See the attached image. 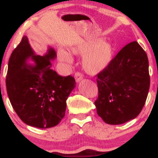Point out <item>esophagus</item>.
<instances>
[{
  "instance_id": "1",
  "label": "esophagus",
  "mask_w": 158,
  "mask_h": 158,
  "mask_svg": "<svg viewBox=\"0 0 158 158\" xmlns=\"http://www.w3.org/2000/svg\"><path fill=\"white\" fill-rule=\"evenodd\" d=\"M74 77H75V79L77 81H81V79H83V75L80 73V72H77V73H75V75H74Z\"/></svg>"
}]
</instances>
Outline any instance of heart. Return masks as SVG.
<instances>
[{"instance_id":"heart-1","label":"heart","mask_w":158,"mask_h":158,"mask_svg":"<svg viewBox=\"0 0 158 158\" xmlns=\"http://www.w3.org/2000/svg\"><path fill=\"white\" fill-rule=\"evenodd\" d=\"M94 43L81 42L71 49L74 55L84 56L82 59L83 68L90 74H97L104 70L109 65L114 55L113 46L108 42H102V40ZM59 59L70 63L72 56L68 52L60 50L58 52Z\"/></svg>"}]
</instances>
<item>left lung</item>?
Wrapping results in <instances>:
<instances>
[{"instance_id":"8db88e82","label":"left lung","mask_w":158,"mask_h":158,"mask_svg":"<svg viewBox=\"0 0 158 158\" xmlns=\"http://www.w3.org/2000/svg\"><path fill=\"white\" fill-rule=\"evenodd\" d=\"M97 77L98 115L105 123L119 125L142 110L150 86L147 55L137 41L123 48Z\"/></svg>"}]
</instances>
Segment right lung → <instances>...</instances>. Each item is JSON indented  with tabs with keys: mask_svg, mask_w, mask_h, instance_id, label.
<instances>
[{
	"mask_svg": "<svg viewBox=\"0 0 158 158\" xmlns=\"http://www.w3.org/2000/svg\"><path fill=\"white\" fill-rule=\"evenodd\" d=\"M56 56L52 48L44 56L35 55L23 36L9 59L7 94L16 114L28 126L51 128L64 117L66 100L76 81L72 76L61 77L52 70L51 60ZM30 57L35 65L26 63Z\"/></svg>",
	"mask_w": 158,
	"mask_h": 158,
	"instance_id": "obj_1",
	"label": "right lung"
}]
</instances>
